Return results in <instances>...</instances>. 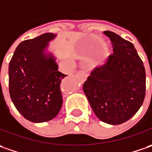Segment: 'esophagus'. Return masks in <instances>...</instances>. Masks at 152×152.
<instances>
[{
  "mask_svg": "<svg viewBox=\"0 0 152 152\" xmlns=\"http://www.w3.org/2000/svg\"><path fill=\"white\" fill-rule=\"evenodd\" d=\"M78 73H79V74H81V76H83V77L86 79V77L88 76V75H89V71H88V70H81V71H79Z\"/></svg>",
  "mask_w": 152,
  "mask_h": 152,
  "instance_id": "obj_1",
  "label": "esophagus"
}]
</instances>
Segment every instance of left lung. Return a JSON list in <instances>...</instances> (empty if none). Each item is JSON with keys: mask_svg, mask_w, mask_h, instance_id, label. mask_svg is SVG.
Instances as JSON below:
<instances>
[{"mask_svg": "<svg viewBox=\"0 0 152 152\" xmlns=\"http://www.w3.org/2000/svg\"><path fill=\"white\" fill-rule=\"evenodd\" d=\"M113 54L97 67L83 84V91L97 117L104 123L128 121L142 105L145 96V70L134 46L111 31Z\"/></svg>", "mask_w": 152, "mask_h": 152, "instance_id": "left-lung-1", "label": "left lung"}]
</instances>
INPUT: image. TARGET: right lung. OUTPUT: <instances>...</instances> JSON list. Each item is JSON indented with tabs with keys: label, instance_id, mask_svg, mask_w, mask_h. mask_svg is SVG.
Wrapping results in <instances>:
<instances>
[{
	"label": "right lung",
	"instance_id": "1",
	"mask_svg": "<svg viewBox=\"0 0 152 152\" xmlns=\"http://www.w3.org/2000/svg\"><path fill=\"white\" fill-rule=\"evenodd\" d=\"M55 37L46 33L20 43L9 63V93L16 108L34 123L51 120L60 112L62 79L52 55L45 50Z\"/></svg>",
	"mask_w": 152,
	"mask_h": 152
}]
</instances>
